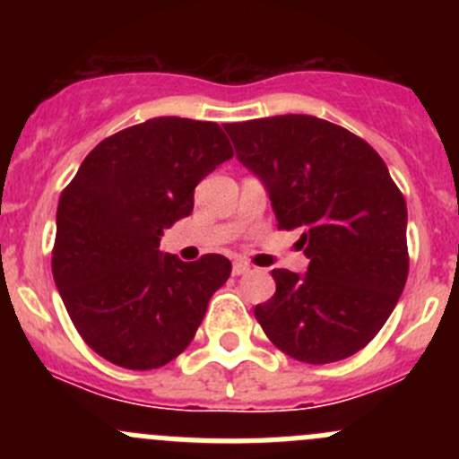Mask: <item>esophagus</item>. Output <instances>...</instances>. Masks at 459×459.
<instances>
[{
	"label": "esophagus",
	"instance_id": "34e87169",
	"mask_svg": "<svg viewBox=\"0 0 459 459\" xmlns=\"http://www.w3.org/2000/svg\"><path fill=\"white\" fill-rule=\"evenodd\" d=\"M251 271V264L244 262V259H238V262H233V275H244V273Z\"/></svg>",
	"mask_w": 459,
	"mask_h": 459
}]
</instances>
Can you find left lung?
I'll use <instances>...</instances> for the list:
<instances>
[{
	"label": "left lung",
	"mask_w": 459,
	"mask_h": 459,
	"mask_svg": "<svg viewBox=\"0 0 459 459\" xmlns=\"http://www.w3.org/2000/svg\"><path fill=\"white\" fill-rule=\"evenodd\" d=\"M238 160L266 186L277 229H302L304 275L271 271L277 289L255 317L290 358L328 364L368 344L406 275V202L362 137L313 115L229 124Z\"/></svg>",
	"instance_id": "1"
}]
</instances>
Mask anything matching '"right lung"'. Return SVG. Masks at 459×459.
Wrapping results in <instances>:
<instances>
[{
	"label": "right lung",
	"mask_w": 459,
	"mask_h": 459,
	"mask_svg": "<svg viewBox=\"0 0 459 459\" xmlns=\"http://www.w3.org/2000/svg\"><path fill=\"white\" fill-rule=\"evenodd\" d=\"M233 157L215 122L155 117L97 143L57 206L53 277L82 340L131 371L178 358L230 262L161 255L166 229L193 211L195 186Z\"/></svg>",
	"instance_id": "right-lung-1"
}]
</instances>
